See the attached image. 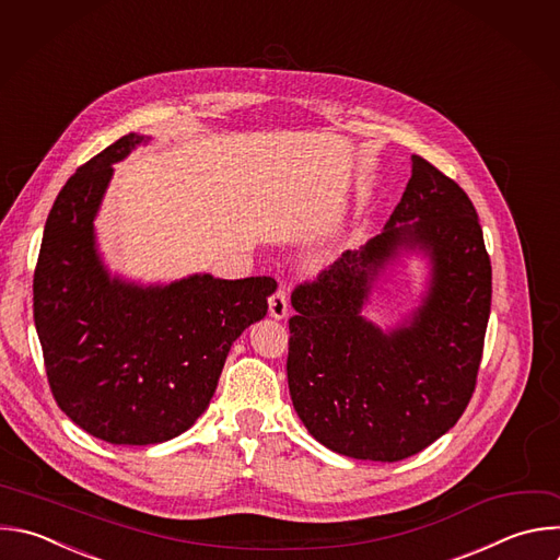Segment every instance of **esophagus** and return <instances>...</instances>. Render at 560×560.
I'll list each match as a JSON object with an SVG mask.
<instances>
[{"label":"esophagus","instance_id":"esophagus-1","mask_svg":"<svg viewBox=\"0 0 560 560\" xmlns=\"http://www.w3.org/2000/svg\"><path fill=\"white\" fill-rule=\"evenodd\" d=\"M290 312V301H288V292L279 285L275 290V294L270 296V316L272 318H285Z\"/></svg>","mask_w":560,"mask_h":560}]
</instances>
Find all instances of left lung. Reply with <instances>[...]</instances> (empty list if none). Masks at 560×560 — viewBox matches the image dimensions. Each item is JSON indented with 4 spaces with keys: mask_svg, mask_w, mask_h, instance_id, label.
Listing matches in <instances>:
<instances>
[{
    "mask_svg": "<svg viewBox=\"0 0 560 560\" xmlns=\"http://www.w3.org/2000/svg\"><path fill=\"white\" fill-rule=\"evenodd\" d=\"M402 243L432 255L434 283L410 325L383 335L359 310ZM490 296L492 266L472 202L455 179L411 155V179L387 231L292 290L288 387L310 435L371 462H400L431 446L475 394Z\"/></svg>",
    "mask_w": 560,
    "mask_h": 560,
    "instance_id": "obj_1",
    "label": "left lung"
}]
</instances>
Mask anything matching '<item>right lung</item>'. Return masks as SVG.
Instances as JSON below:
<instances>
[{
    "mask_svg": "<svg viewBox=\"0 0 560 560\" xmlns=\"http://www.w3.org/2000/svg\"><path fill=\"white\" fill-rule=\"evenodd\" d=\"M144 136L127 133L63 184L33 279L35 325L59 409L109 444L147 446L184 433L209 407L231 345L266 316L272 277L196 275L164 288L109 279L94 215L112 164Z\"/></svg>",
    "mask_w": 560,
    "mask_h": 560,
    "instance_id": "1",
    "label": "right lung"
}]
</instances>
